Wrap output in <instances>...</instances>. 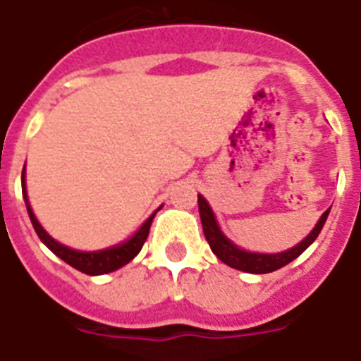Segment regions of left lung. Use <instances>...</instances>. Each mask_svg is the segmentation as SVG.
I'll list each match as a JSON object with an SVG mask.
<instances>
[{
  "label": "left lung",
  "instance_id": "left-lung-1",
  "mask_svg": "<svg viewBox=\"0 0 361 361\" xmlns=\"http://www.w3.org/2000/svg\"><path fill=\"white\" fill-rule=\"evenodd\" d=\"M198 212H200V221H202L204 236L208 240L214 255H217V258L221 262H225L226 266L247 271V274H269V271H275V269L283 268L288 262H292L294 258L300 257L319 238L320 231H322V226L328 219V214H330V209H326L319 223H317V226L313 228V232L302 243H298L296 247H292L288 251L277 252V255H260V252L241 251L240 247L234 245L231 240H226L225 234L219 231V226L215 223L214 212L209 209L208 202L200 195H198Z\"/></svg>",
  "mask_w": 361,
  "mask_h": 361
}]
</instances>
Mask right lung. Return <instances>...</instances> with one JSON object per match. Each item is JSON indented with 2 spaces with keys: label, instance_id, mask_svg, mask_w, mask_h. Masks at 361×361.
<instances>
[{
  "label": "right lung",
  "instance_id": "add662e5",
  "mask_svg": "<svg viewBox=\"0 0 361 361\" xmlns=\"http://www.w3.org/2000/svg\"><path fill=\"white\" fill-rule=\"evenodd\" d=\"M22 192H24V200H25V208H27V214H30L31 225L35 228L37 236L41 238V241L44 245L50 249V251L59 257L61 260L76 268L78 271L86 275H103V274H110V271H114V269L121 268L127 262H130L133 258L140 252L142 245H144V241L147 240V234H149V226H152V221L155 217V214L149 217V219L140 226V231L136 232L135 236L130 238L129 241H125L121 245L118 247H110V249H104V251H97V252H80V251H73L69 247L61 245L56 240L48 236L44 228L39 225V221L33 215L30 208V202H27V195H25V181H24V170H22Z\"/></svg>",
  "mask_w": 361,
  "mask_h": 361
}]
</instances>
